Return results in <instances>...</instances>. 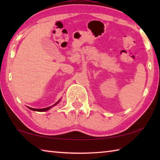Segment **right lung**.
I'll use <instances>...</instances> for the list:
<instances>
[{"label":"right lung","instance_id":"1","mask_svg":"<svg viewBox=\"0 0 160 160\" xmlns=\"http://www.w3.org/2000/svg\"><path fill=\"white\" fill-rule=\"evenodd\" d=\"M61 101V99L58 100V101L56 102V103H55V104H54L53 105H52V106H50V107H47V108H44V109H34V108H31V107H28L29 109H31V110H32V111H35V112H46V111H48V110H49L50 109H51V108L52 107H53L54 106H56V105H57L58 103H59V102Z\"/></svg>","mask_w":160,"mask_h":160}]
</instances>
